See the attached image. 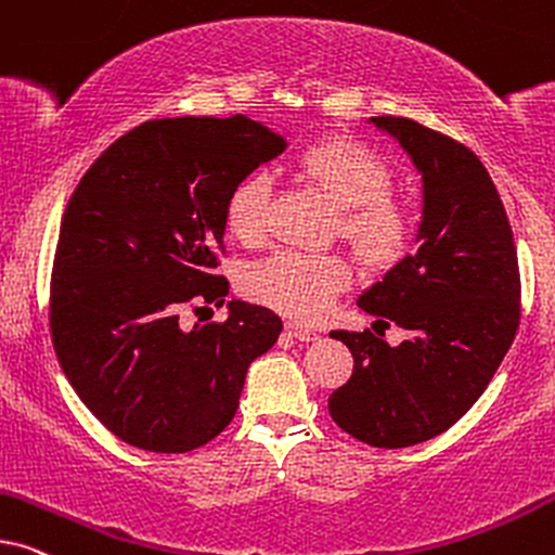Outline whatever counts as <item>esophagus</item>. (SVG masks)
Instances as JSON below:
<instances>
[{"label": "esophagus", "mask_w": 555, "mask_h": 555, "mask_svg": "<svg viewBox=\"0 0 555 555\" xmlns=\"http://www.w3.org/2000/svg\"><path fill=\"white\" fill-rule=\"evenodd\" d=\"M285 328H287V334H291L293 339H298V341H315V339H319V334H315L313 328H308L298 321H287Z\"/></svg>", "instance_id": "34e87169"}]
</instances>
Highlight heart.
I'll return each instance as SVG.
<instances>
[{
    "label": "heart",
    "instance_id": "b5f03b06",
    "mask_svg": "<svg viewBox=\"0 0 555 555\" xmlns=\"http://www.w3.org/2000/svg\"><path fill=\"white\" fill-rule=\"evenodd\" d=\"M306 181L339 204V232L370 268H387L405 257L415 236V211L392 193L385 157L354 137H326L295 157ZM270 178L255 172L234 185L227 201V227L236 240L255 244L268 229ZM349 283V264L331 251L280 249L257 264L249 291L264 306L313 321Z\"/></svg>",
    "mask_w": 555,
    "mask_h": 555
}]
</instances>
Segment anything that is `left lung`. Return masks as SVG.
I'll use <instances>...</instances> for the list:
<instances>
[{
    "instance_id": "8db88e82",
    "label": "left lung",
    "mask_w": 555,
    "mask_h": 555,
    "mask_svg": "<svg viewBox=\"0 0 555 555\" xmlns=\"http://www.w3.org/2000/svg\"><path fill=\"white\" fill-rule=\"evenodd\" d=\"M423 176L421 247L359 308L374 331H408L400 347L366 331H331L354 372L328 395L336 426L377 449L449 430L487 390L520 326V268L507 211L469 147L408 117H372Z\"/></svg>"
}]
</instances>
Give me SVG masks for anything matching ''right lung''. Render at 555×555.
<instances>
[{"label": "right lung", "instance_id": "right-lung-1", "mask_svg": "<svg viewBox=\"0 0 555 555\" xmlns=\"http://www.w3.org/2000/svg\"><path fill=\"white\" fill-rule=\"evenodd\" d=\"M285 140L260 121L153 119L83 172L57 234L50 339L83 405L137 449L185 453L232 423L249 364L278 341L270 308L183 328V306H224L227 201Z\"/></svg>", "mask_w": 555, "mask_h": 555}]
</instances>
